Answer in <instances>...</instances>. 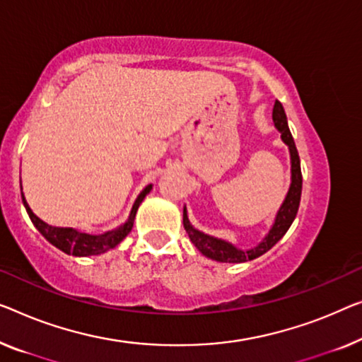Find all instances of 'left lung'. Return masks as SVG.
Masks as SVG:
<instances>
[{
	"mask_svg": "<svg viewBox=\"0 0 362 362\" xmlns=\"http://www.w3.org/2000/svg\"><path fill=\"white\" fill-rule=\"evenodd\" d=\"M273 122L278 132L281 133V139L284 141V144L289 148L291 185H289L288 195H286L284 202L281 204V208L278 209V214L276 218H274L272 229H269V233L265 235V239H263L260 244L249 250H240L233 244H229V242L218 239V237L204 234L202 230L193 228L190 221H188L187 208H183V228H185L188 237H190L192 244L195 245L204 257L211 258V260L223 262V263H244V262L253 260V258H258L260 255H263V253H267L286 233H288V229L291 228V224H293L296 214H298L300 193H302L300 159H299L298 149H296L293 134L289 132L288 118H286L284 109L279 100L274 102Z\"/></svg>",
	"mask_w": 362,
	"mask_h": 362,
	"instance_id": "1",
	"label": "left lung"
}]
</instances>
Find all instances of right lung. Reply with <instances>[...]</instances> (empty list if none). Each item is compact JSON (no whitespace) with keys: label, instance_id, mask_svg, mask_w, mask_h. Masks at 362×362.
<instances>
[{"label":"right lung","instance_id":"obj_1","mask_svg":"<svg viewBox=\"0 0 362 362\" xmlns=\"http://www.w3.org/2000/svg\"><path fill=\"white\" fill-rule=\"evenodd\" d=\"M151 190H153V185L149 183V185L139 193L136 202H134L132 208V213L128 216L127 223H123L120 228L109 230V233L100 234V235L79 233V230L73 228H55V226H48L47 223H43L40 218H37V216L32 213V209L29 208V204H27L24 198V193H21V195H23V203L30 221L34 223L37 230H39V233L45 237L52 245H55L57 249L68 253V255L89 257V255H100V253L117 247L123 239H125L133 228L134 216H136L139 204H141L144 197H146Z\"/></svg>","mask_w":362,"mask_h":362}]
</instances>
